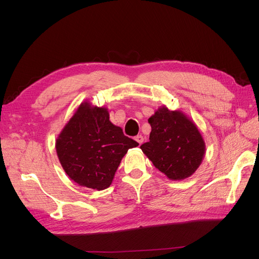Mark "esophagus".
I'll use <instances>...</instances> for the list:
<instances>
[{"label":"esophagus","instance_id":"34e87169","mask_svg":"<svg viewBox=\"0 0 259 259\" xmlns=\"http://www.w3.org/2000/svg\"><path fill=\"white\" fill-rule=\"evenodd\" d=\"M135 141H137L140 145L144 142V138H143V135L142 134H140V135H137V137H135Z\"/></svg>","mask_w":259,"mask_h":259}]
</instances>
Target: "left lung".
<instances>
[{
  "mask_svg": "<svg viewBox=\"0 0 259 259\" xmlns=\"http://www.w3.org/2000/svg\"><path fill=\"white\" fill-rule=\"evenodd\" d=\"M149 142L141 149L160 172L172 181L185 180L200 166L206 145L196 125L182 111L159 107L148 119Z\"/></svg>",
  "mask_w": 259,
  "mask_h": 259,
  "instance_id": "left-lung-1",
  "label": "left lung"
}]
</instances>
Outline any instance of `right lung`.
<instances>
[{
    "instance_id": "right-lung-1",
    "label": "right lung",
    "mask_w": 259,
    "mask_h": 259,
    "mask_svg": "<svg viewBox=\"0 0 259 259\" xmlns=\"http://www.w3.org/2000/svg\"><path fill=\"white\" fill-rule=\"evenodd\" d=\"M139 143L109 120L104 107L81 103L56 141L57 154L67 175L83 187L104 190L131 148Z\"/></svg>"
}]
</instances>
